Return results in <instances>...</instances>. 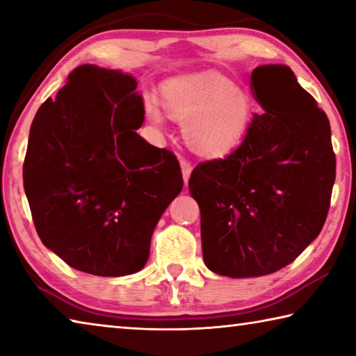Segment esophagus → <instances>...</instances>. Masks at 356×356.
I'll list each match as a JSON object with an SVG mask.
<instances>
[{
	"mask_svg": "<svg viewBox=\"0 0 356 356\" xmlns=\"http://www.w3.org/2000/svg\"><path fill=\"white\" fill-rule=\"evenodd\" d=\"M180 168H182V176H184V182L188 184V179H190V174L193 171V166L190 161H186L185 159L180 160Z\"/></svg>",
	"mask_w": 356,
	"mask_h": 356,
	"instance_id": "esophagus-1",
	"label": "esophagus"
}]
</instances>
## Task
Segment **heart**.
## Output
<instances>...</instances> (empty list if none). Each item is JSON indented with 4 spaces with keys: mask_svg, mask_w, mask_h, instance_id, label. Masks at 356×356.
Returning <instances> with one entry per match:
<instances>
[{
    "mask_svg": "<svg viewBox=\"0 0 356 356\" xmlns=\"http://www.w3.org/2000/svg\"><path fill=\"white\" fill-rule=\"evenodd\" d=\"M163 105L168 116L184 124V140L201 156H221L237 146L252 119L248 91L220 74L188 76L166 84ZM152 124H163L159 106L150 104Z\"/></svg>",
    "mask_w": 356,
    "mask_h": 356,
    "instance_id": "obj_1",
    "label": "heart"
}]
</instances>
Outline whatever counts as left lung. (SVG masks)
<instances>
[{
    "instance_id": "1",
    "label": "left lung",
    "mask_w": 356,
    "mask_h": 356,
    "mask_svg": "<svg viewBox=\"0 0 356 356\" xmlns=\"http://www.w3.org/2000/svg\"><path fill=\"white\" fill-rule=\"evenodd\" d=\"M251 91L264 113L231 155L197 165L188 182L204 264L229 278L293 262L321 234L336 177L330 120L291 67L259 65Z\"/></svg>"
}]
</instances>
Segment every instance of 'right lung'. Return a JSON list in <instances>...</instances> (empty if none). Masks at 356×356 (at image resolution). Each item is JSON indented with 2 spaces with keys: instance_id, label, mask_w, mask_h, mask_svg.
<instances>
[{
  "instance_id": "1",
  "label": "right lung",
  "mask_w": 356,
  "mask_h": 356,
  "mask_svg": "<svg viewBox=\"0 0 356 356\" xmlns=\"http://www.w3.org/2000/svg\"><path fill=\"white\" fill-rule=\"evenodd\" d=\"M136 86L130 74L78 65L29 130L23 185L35 231L89 275L140 272L156 222L184 186L176 156L136 134Z\"/></svg>"
}]
</instances>
